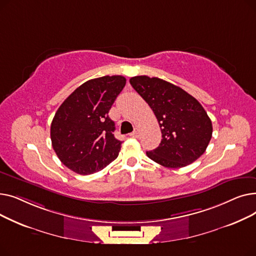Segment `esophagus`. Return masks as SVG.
Returning a JSON list of instances; mask_svg holds the SVG:
<instances>
[{
  "mask_svg": "<svg viewBox=\"0 0 256 256\" xmlns=\"http://www.w3.org/2000/svg\"><path fill=\"white\" fill-rule=\"evenodd\" d=\"M139 136H140V130L139 128H135V130H134L130 134V137H132V138H139Z\"/></svg>",
  "mask_w": 256,
  "mask_h": 256,
  "instance_id": "34e87169",
  "label": "esophagus"
}]
</instances>
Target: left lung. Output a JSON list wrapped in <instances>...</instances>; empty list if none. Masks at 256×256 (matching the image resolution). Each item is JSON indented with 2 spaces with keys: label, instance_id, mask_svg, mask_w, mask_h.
<instances>
[{
  "label": "left lung",
  "instance_id": "8db88e82",
  "mask_svg": "<svg viewBox=\"0 0 256 256\" xmlns=\"http://www.w3.org/2000/svg\"><path fill=\"white\" fill-rule=\"evenodd\" d=\"M130 83L154 111L162 141L147 156L167 168L190 165L204 154L212 126L204 106L182 88L147 76H132Z\"/></svg>",
  "mask_w": 256,
  "mask_h": 256
}]
</instances>
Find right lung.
Listing matches in <instances>:
<instances>
[{
	"instance_id": "1",
	"label": "right lung",
	"mask_w": 256,
	"mask_h": 256,
	"mask_svg": "<svg viewBox=\"0 0 256 256\" xmlns=\"http://www.w3.org/2000/svg\"><path fill=\"white\" fill-rule=\"evenodd\" d=\"M126 83L122 76L89 80L59 106L50 124V140L67 168L88 176L118 156L122 142L114 137L109 111Z\"/></svg>"
}]
</instances>
